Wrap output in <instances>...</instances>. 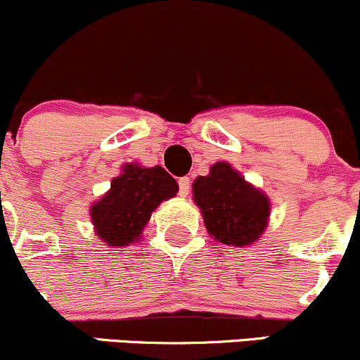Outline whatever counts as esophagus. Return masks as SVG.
Here are the masks:
<instances>
[{
  "label": "esophagus",
  "instance_id": "obj_1",
  "mask_svg": "<svg viewBox=\"0 0 360 360\" xmlns=\"http://www.w3.org/2000/svg\"><path fill=\"white\" fill-rule=\"evenodd\" d=\"M179 194L181 197H187L188 192H191V179H188V176H181L179 180Z\"/></svg>",
  "mask_w": 360,
  "mask_h": 360
}]
</instances>
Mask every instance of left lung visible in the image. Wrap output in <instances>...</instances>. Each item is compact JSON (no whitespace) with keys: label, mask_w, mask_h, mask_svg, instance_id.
Returning a JSON list of instances; mask_svg holds the SVG:
<instances>
[{"label":"left lung","mask_w":360,"mask_h":360,"mask_svg":"<svg viewBox=\"0 0 360 360\" xmlns=\"http://www.w3.org/2000/svg\"><path fill=\"white\" fill-rule=\"evenodd\" d=\"M192 195L207 233L225 245H252L268 228L269 197L226 161L211 165L206 176H197Z\"/></svg>","instance_id":"obj_1"}]
</instances>
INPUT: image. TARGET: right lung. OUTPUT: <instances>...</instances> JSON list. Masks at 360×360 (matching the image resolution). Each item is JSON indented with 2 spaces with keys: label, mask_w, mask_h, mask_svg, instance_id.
I'll list each match as a JSON object with an SVG mask.
<instances>
[{
  "label": "right lung",
  "mask_w": 360,
  "mask_h": 360,
  "mask_svg": "<svg viewBox=\"0 0 360 360\" xmlns=\"http://www.w3.org/2000/svg\"><path fill=\"white\" fill-rule=\"evenodd\" d=\"M176 192L179 184L161 166L125 163L111 180L110 191L89 210L94 233L111 247L139 242L154 210Z\"/></svg>",
  "instance_id": "obj_1"
}]
</instances>
